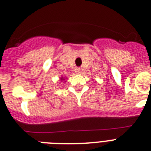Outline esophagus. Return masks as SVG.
I'll use <instances>...</instances> for the list:
<instances>
[{"label": "esophagus", "mask_w": 151, "mask_h": 151, "mask_svg": "<svg viewBox=\"0 0 151 151\" xmlns=\"http://www.w3.org/2000/svg\"><path fill=\"white\" fill-rule=\"evenodd\" d=\"M81 68H76V73H81Z\"/></svg>", "instance_id": "esophagus-1"}]
</instances>
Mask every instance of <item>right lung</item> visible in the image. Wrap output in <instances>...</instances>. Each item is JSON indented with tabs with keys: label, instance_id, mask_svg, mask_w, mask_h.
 Masks as SVG:
<instances>
[{
	"label": "right lung",
	"instance_id": "1",
	"mask_svg": "<svg viewBox=\"0 0 151 151\" xmlns=\"http://www.w3.org/2000/svg\"><path fill=\"white\" fill-rule=\"evenodd\" d=\"M66 80H67V78H65V77H61L60 79V81H61V82H66Z\"/></svg>",
	"mask_w": 151,
	"mask_h": 151
}]
</instances>
